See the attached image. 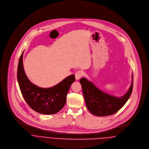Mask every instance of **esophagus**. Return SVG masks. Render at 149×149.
Returning <instances> with one entry per match:
<instances>
[{
  "label": "esophagus",
  "instance_id": "34e87169",
  "mask_svg": "<svg viewBox=\"0 0 149 149\" xmlns=\"http://www.w3.org/2000/svg\"><path fill=\"white\" fill-rule=\"evenodd\" d=\"M83 76V72L81 70H78L75 73V78L76 80H79Z\"/></svg>",
  "mask_w": 149,
  "mask_h": 149
}]
</instances>
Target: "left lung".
I'll return each instance as SVG.
<instances>
[{"instance_id": "8db88e82", "label": "left lung", "mask_w": 149, "mask_h": 149, "mask_svg": "<svg viewBox=\"0 0 149 149\" xmlns=\"http://www.w3.org/2000/svg\"><path fill=\"white\" fill-rule=\"evenodd\" d=\"M84 99L87 109L97 116H107L119 110L129 99L133 90V75L128 91L120 97L107 94L97 88L93 83L86 78L80 79Z\"/></svg>"}]
</instances>
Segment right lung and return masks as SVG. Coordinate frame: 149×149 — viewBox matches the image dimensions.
I'll return each instance as SVG.
<instances>
[{
	"label": "right lung",
	"instance_id": "add662e5",
	"mask_svg": "<svg viewBox=\"0 0 149 149\" xmlns=\"http://www.w3.org/2000/svg\"><path fill=\"white\" fill-rule=\"evenodd\" d=\"M22 53L17 67V80L21 93L33 110L43 114H53L60 111L66 102V96L71 84L75 81L74 74L70 75L56 85L49 87H40L27 78L23 64Z\"/></svg>",
	"mask_w": 149,
	"mask_h": 149
}]
</instances>
